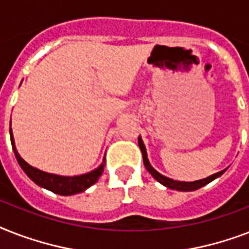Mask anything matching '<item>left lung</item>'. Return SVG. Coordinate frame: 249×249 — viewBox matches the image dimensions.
I'll return each instance as SVG.
<instances>
[{
  "label": "left lung",
  "mask_w": 249,
  "mask_h": 249,
  "mask_svg": "<svg viewBox=\"0 0 249 249\" xmlns=\"http://www.w3.org/2000/svg\"><path fill=\"white\" fill-rule=\"evenodd\" d=\"M138 144H140L141 151H142V156H143V164L144 166H146V169L148 170V173L151 174L156 181L160 182L161 185H164L165 187H168V189L177 190V191H195V190L200 189V187H203V186L208 185L209 182H212L213 179H216V178H218L220 176H222V174L226 172V169H224V170H221V172H218V173H214L212 174V176H209V177L203 178V179H197V181H194V182L176 181V179H172V178H168L165 177V176H163V174H160L158 170L152 168L150 161H148L146 147H144L143 141H142L141 137H138Z\"/></svg>",
  "instance_id": "1"
}]
</instances>
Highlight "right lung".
<instances>
[{
  "label": "right lung",
  "instance_id": "obj_1",
  "mask_svg": "<svg viewBox=\"0 0 249 249\" xmlns=\"http://www.w3.org/2000/svg\"><path fill=\"white\" fill-rule=\"evenodd\" d=\"M10 141H11V146H13V151L15 154L18 163L20 168L24 170V173L32 179L36 185L40 187L49 190L54 194L58 195H63V196H70V195H75L85 191L89 189L90 186H93L95 182L99 179V177L105 170L106 159H103L102 164L94 170L89 173L80 174V176H58V174L48 173L44 170H40L35 168V166L29 165L25 160H23L17 147H15V141H14L13 130H11V123H10Z\"/></svg>",
  "mask_w": 249,
  "mask_h": 249
}]
</instances>
